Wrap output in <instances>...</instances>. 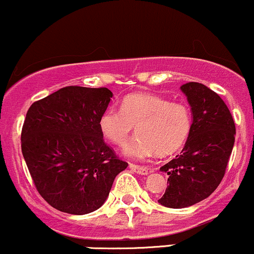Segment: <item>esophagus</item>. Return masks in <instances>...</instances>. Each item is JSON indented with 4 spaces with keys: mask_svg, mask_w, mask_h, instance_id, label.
Listing matches in <instances>:
<instances>
[{
    "mask_svg": "<svg viewBox=\"0 0 254 254\" xmlns=\"http://www.w3.org/2000/svg\"><path fill=\"white\" fill-rule=\"evenodd\" d=\"M129 168L135 173L141 174V176H146L149 173V168L148 167H140L138 165H133V163H129Z\"/></svg>",
    "mask_w": 254,
    "mask_h": 254,
    "instance_id": "34e87169",
    "label": "esophagus"
}]
</instances>
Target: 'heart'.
Instances as JSON below:
<instances>
[{
    "label": "heart",
    "instance_id": "heart-1",
    "mask_svg": "<svg viewBox=\"0 0 254 254\" xmlns=\"http://www.w3.org/2000/svg\"><path fill=\"white\" fill-rule=\"evenodd\" d=\"M137 126L139 134L125 149L134 159L152 155L167 156L184 145L191 129V114L183 103L170 102L151 93H133L124 98L121 110L106 109L99 119L102 134L124 146Z\"/></svg>",
    "mask_w": 254,
    "mask_h": 254
}]
</instances>
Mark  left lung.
Returning <instances> with one entry per match:
<instances>
[{
  "label": "left lung",
  "instance_id": "obj_1",
  "mask_svg": "<svg viewBox=\"0 0 254 254\" xmlns=\"http://www.w3.org/2000/svg\"><path fill=\"white\" fill-rule=\"evenodd\" d=\"M191 106L192 125L182 154L160 168L170 184L159 202L185 208L208 197L224 177L235 141V122L228 106L202 83L181 87Z\"/></svg>",
  "mask_w": 254,
  "mask_h": 254
}]
</instances>
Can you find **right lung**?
I'll return each instance as SVG.
<instances>
[{"label": "right lung", "instance_id": "right-lung-1", "mask_svg": "<svg viewBox=\"0 0 254 254\" xmlns=\"http://www.w3.org/2000/svg\"><path fill=\"white\" fill-rule=\"evenodd\" d=\"M111 98L105 87L67 86L26 113L21 152L37 191L58 211L80 215L98 209L127 168L99 129Z\"/></svg>", "mask_w": 254, "mask_h": 254}]
</instances>
